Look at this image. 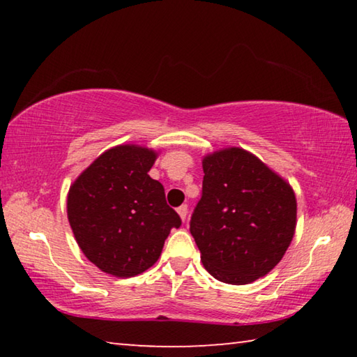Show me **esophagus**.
<instances>
[{
	"label": "esophagus",
	"mask_w": 357,
	"mask_h": 357,
	"mask_svg": "<svg viewBox=\"0 0 357 357\" xmlns=\"http://www.w3.org/2000/svg\"><path fill=\"white\" fill-rule=\"evenodd\" d=\"M178 214H179V217H181V220H185V217H187V206L185 204H183V206H179L178 208Z\"/></svg>",
	"instance_id": "esophagus-1"
}]
</instances>
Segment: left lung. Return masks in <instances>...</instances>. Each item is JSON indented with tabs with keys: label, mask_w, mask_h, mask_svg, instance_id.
Instances as JSON below:
<instances>
[{
	"label": "left lung",
	"mask_w": 357,
	"mask_h": 357,
	"mask_svg": "<svg viewBox=\"0 0 357 357\" xmlns=\"http://www.w3.org/2000/svg\"><path fill=\"white\" fill-rule=\"evenodd\" d=\"M203 195L190 220L214 279L247 285L271 273L291 244L298 203L279 173L243 148L203 157Z\"/></svg>",
	"instance_id": "8db88e82"
}]
</instances>
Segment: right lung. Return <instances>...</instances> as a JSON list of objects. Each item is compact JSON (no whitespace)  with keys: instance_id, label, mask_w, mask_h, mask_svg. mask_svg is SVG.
Wrapping results in <instances>:
<instances>
[{"instance_id":"obj_1","label":"right lung","mask_w":357,"mask_h":357,"mask_svg":"<svg viewBox=\"0 0 357 357\" xmlns=\"http://www.w3.org/2000/svg\"><path fill=\"white\" fill-rule=\"evenodd\" d=\"M159 153L140 144L107 149L70 184L68 219L78 247L102 273L135 277L159 259L181 227L164 185L148 174Z\"/></svg>"}]
</instances>
